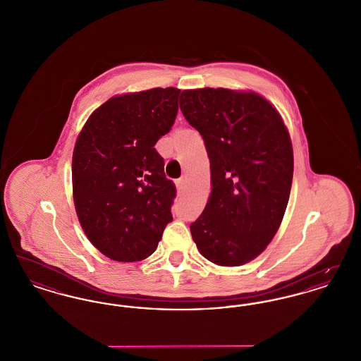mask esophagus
Masks as SVG:
<instances>
[{
  "label": "esophagus",
  "instance_id": "1",
  "mask_svg": "<svg viewBox=\"0 0 361 361\" xmlns=\"http://www.w3.org/2000/svg\"><path fill=\"white\" fill-rule=\"evenodd\" d=\"M184 185H185V180L181 177V178H177L176 180V188L178 190V193H181L183 192V189H184Z\"/></svg>",
  "mask_w": 361,
  "mask_h": 361
}]
</instances>
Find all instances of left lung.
<instances>
[{
  "mask_svg": "<svg viewBox=\"0 0 361 361\" xmlns=\"http://www.w3.org/2000/svg\"><path fill=\"white\" fill-rule=\"evenodd\" d=\"M180 108L203 137L211 168V195L190 224L192 238L208 261L240 267L265 250L283 221L291 137L275 106L255 92L183 90Z\"/></svg>",
  "mask_w": 361,
  "mask_h": 361,
  "instance_id": "1",
  "label": "left lung"
}]
</instances>
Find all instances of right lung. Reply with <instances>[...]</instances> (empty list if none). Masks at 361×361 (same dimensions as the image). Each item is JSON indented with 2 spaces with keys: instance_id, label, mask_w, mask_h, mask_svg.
Returning <instances> with one entry per match:
<instances>
[{
  "instance_id": "1",
  "label": "right lung",
  "mask_w": 361,
  "mask_h": 361,
  "mask_svg": "<svg viewBox=\"0 0 361 361\" xmlns=\"http://www.w3.org/2000/svg\"><path fill=\"white\" fill-rule=\"evenodd\" d=\"M178 96L177 87L115 96L77 137L71 164L77 216L87 240L111 259L149 257L173 221L176 187L154 146L172 128Z\"/></svg>"
}]
</instances>
